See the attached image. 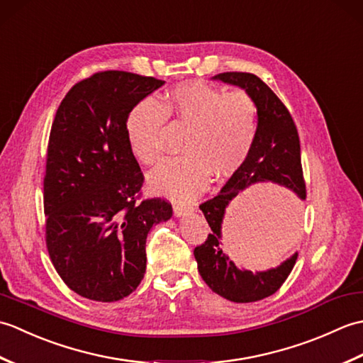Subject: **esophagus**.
<instances>
[{
  "label": "esophagus",
  "mask_w": 363,
  "mask_h": 363,
  "mask_svg": "<svg viewBox=\"0 0 363 363\" xmlns=\"http://www.w3.org/2000/svg\"><path fill=\"white\" fill-rule=\"evenodd\" d=\"M194 211H195L194 206H186V204H174V206H173L174 217H182V215L191 213Z\"/></svg>",
  "instance_id": "34e87169"
}]
</instances>
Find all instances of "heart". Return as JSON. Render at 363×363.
Listing matches in <instances>:
<instances>
[{
    "mask_svg": "<svg viewBox=\"0 0 363 363\" xmlns=\"http://www.w3.org/2000/svg\"><path fill=\"white\" fill-rule=\"evenodd\" d=\"M165 120L189 126L179 159L152 169L148 187L154 194L190 201L209 186L211 174H233L250 156L259 130V109L250 94L223 90L203 81L169 89L160 103L143 99L126 118V137L134 157L145 165L162 154Z\"/></svg>",
    "mask_w": 363,
    "mask_h": 363,
    "instance_id": "b5f03b06",
    "label": "heart"
}]
</instances>
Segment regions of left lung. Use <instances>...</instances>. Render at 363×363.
Returning <instances> with one entry per match:
<instances>
[{"instance_id":"obj_1","label":"left lung","mask_w":363,"mask_h":363,"mask_svg":"<svg viewBox=\"0 0 363 363\" xmlns=\"http://www.w3.org/2000/svg\"><path fill=\"white\" fill-rule=\"evenodd\" d=\"M230 86L243 89L252 96L259 109V130L250 156L229 177L217 196L199 206L209 223L212 233L207 240L195 248L198 272L211 290L233 303H254L272 296L291 273L298 252L279 267L267 272H250L238 268L221 248V223L226 207L233 199L257 182H274L291 190L298 198L287 196L284 211L274 217L277 234L293 235L299 233L303 203L306 199V182L301 167V146L298 130L287 107L274 91L256 74L228 72L213 76Z\"/></svg>"}]
</instances>
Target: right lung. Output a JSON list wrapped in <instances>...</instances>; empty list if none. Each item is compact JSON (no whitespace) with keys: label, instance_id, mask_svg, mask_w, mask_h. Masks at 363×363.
I'll list each match as a JSON object with an SVG mask.
<instances>
[{"label":"right lung","instance_id":"add662e5","mask_svg":"<svg viewBox=\"0 0 363 363\" xmlns=\"http://www.w3.org/2000/svg\"><path fill=\"white\" fill-rule=\"evenodd\" d=\"M164 84L99 72L74 84L54 117L43 179L46 248L68 289L87 299L130 295L145 276L150 229L173 215L165 199L137 203L143 173L126 137L130 109Z\"/></svg>","mask_w":363,"mask_h":363}]
</instances>
